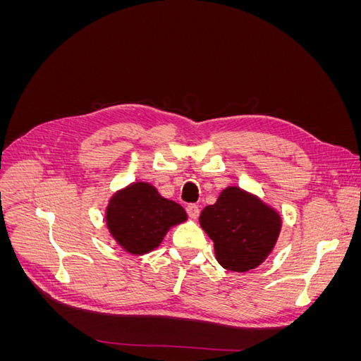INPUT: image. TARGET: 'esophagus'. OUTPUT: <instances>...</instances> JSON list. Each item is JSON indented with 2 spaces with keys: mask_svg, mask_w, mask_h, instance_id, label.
Returning <instances> with one entry per match:
<instances>
[{
  "mask_svg": "<svg viewBox=\"0 0 361 361\" xmlns=\"http://www.w3.org/2000/svg\"><path fill=\"white\" fill-rule=\"evenodd\" d=\"M187 214H188V216L191 218V220H197L199 214H200L199 206L197 204H188L187 206Z\"/></svg>",
  "mask_w": 361,
  "mask_h": 361,
  "instance_id": "1",
  "label": "esophagus"
}]
</instances>
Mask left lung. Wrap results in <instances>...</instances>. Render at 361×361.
<instances>
[{"label": "left lung", "mask_w": 361, "mask_h": 361, "mask_svg": "<svg viewBox=\"0 0 361 361\" xmlns=\"http://www.w3.org/2000/svg\"><path fill=\"white\" fill-rule=\"evenodd\" d=\"M200 226L214 243L224 269L247 272L271 255L281 231V216L257 195L227 187L200 214Z\"/></svg>", "instance_id": "left-lung-1"}]
</instances>
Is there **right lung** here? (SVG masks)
Instances as JSON below:
<instances>
[{
  "mask_svg": "<svg viewBox=\"0 0 361 361\" xmlns=\"http://www.w3.org/2000/svg\"><path fill=\"white\" fill-rule=\"evenodd\" d=\"M187 218L180 204L164 199L147 182H134L118 190L105 211L108 232L120 247L135 256L154 251L170 228Z\"/></svg>",
  "mask_w": 361,
  "mask_h": 361,
  "instance_id": "obj_1",
  "label": "right lung"
}]
</instances>
